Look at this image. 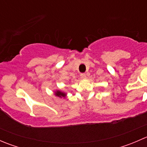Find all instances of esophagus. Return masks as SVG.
Returning <instances> with one entry per match:
<instances>
[{"label":"esophagus","mask_w":147,"mask_h":147,"mask_svg":"<svg viewBox=\"0 0 147 147\" xmlns=\"http://www.w3.org/2000/svg\"><path fill=\"white\" fill-rule=\"evenodd\" d=\"M80 78H82V79H86V78H87V77H86L85 74L82 73V74H80Z\"/></svg>","instance_id":"1"}]
</instances>
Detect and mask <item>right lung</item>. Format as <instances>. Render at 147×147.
<instances>
[{
  "label": "right lung",
  "mask_w": 147,
  "mask_h": 147,
  "mask_svg": "<svg viewBox=\"0 0 147 147\" xmlns=\"http://www.w3.org/2000/svg\"><path fill=\"white\" fill-rule=\"evenodd\" d=\"M55 96H57V97L62 98V97H66L67 94L65 92H63L60 91V90H57V91L55 92Z\"/></svg>",
  "instance_id": "add662e5"
}]
</instances>
